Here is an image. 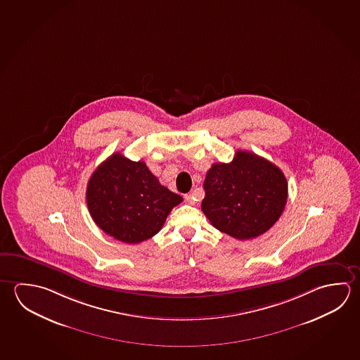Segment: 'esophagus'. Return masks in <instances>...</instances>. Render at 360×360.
Returning a JSON list of instances; mask_svg holds the SVG:
<instances>
[{
	"label": "esophagus",
	"mask_w": 360,
	"mask_h": 360,
	"mask_svg": "<svg viewBox=\"0 0 360 360\" xmlns=\"http://www.w3.org/2000/svg\"><path fill=\"white\" fill-rule=\"evenodd\" d=\"M184 201L187 202L188 205H195V198L193 195H184Z\"/></svg>",
	"instance_id": "1"
}]
</instances>
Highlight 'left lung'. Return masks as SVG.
<instances>
[{"label": "left lung", "mask_w": 360, "mask_h": 360, "mask_svg": "<svg viewBox=\"0 0 360 360\" xmlns=\"http://www.w3.org/2000/svg\"><path fill=\"white\" fill-rule=\"evenodd\" d=\"M201 208L212 226L235 239L249 240L268 231L287 203L283 172L269 160L238 150L231 163L208 169Z\"/></svg>", "instance_id": "obj_1"}]
</instances>
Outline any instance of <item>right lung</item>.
<instances>
[{"instance_id":"1","label":"right lung","mask_w":360,"mask_h":360,"mask_svg":"<svg viewBox=\"0 0 360 360\" xmlns=\"http://www.w3.org/2000/svg\"><path fill=\"white\" fill-rule=\"evenodd\" d=\"M86 201L101 230L122 243L138 244L160 231L183 198L162 186L144 162L115 153L89 178Z\"/></svg>"}]
</instances>
